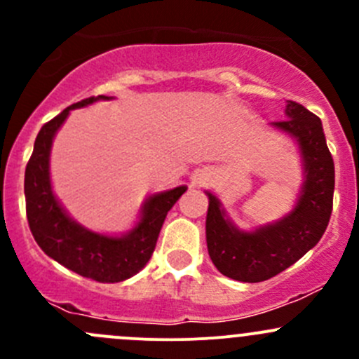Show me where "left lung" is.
I'll list each match as a JSON object with an SVG mask.
<instances>
[{"mask_svg": "<svg viewBox=\"0 0 359 359\" xmlns=\"http://www.w3.org/2000/svg\"><path fill=\"white\" fill-rule=\"evenodd\" d=\"M273 126L295 137L306 168L302 194L290 215L253 233L238 231L208 193L206 247L224 276L259 283L276 276L306 255L323 236L334 206V158L325 140L321 119L300 104L288 100L287 119Z\"/></svg>", "mask_w": 359, "mask_h": 359, "instance_id": "left-lung-1", "label": "left lung"}]
</instances>
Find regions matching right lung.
<instances>
[{"label":"right lung","instance_id":"1","mask_svg":"<svg viewBox=\"0 0 359 359\" xmlns=\"http://www.w3.org/2000/svg\"><path fill=\"white\" fill-rule=\"evenodd\" d=\"M99 99L109 97H90L72 104L41 126L36 137L34 151L25 166V213L29 229L46 255L79 276L92 278L99 283H118L132 278L149 262L166 213L187 187L180 186L151 196L144 205L142 219L135 229L121 238L92 233L69 219L53 196L50 184L48 161L52 140L69 111L88 106Z\"/></svg>","mask_w":359,"mask_h":359}]
</instances>
